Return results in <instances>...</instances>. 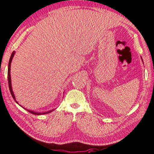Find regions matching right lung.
I'll return each instance as SVG.
<instances>
[{"label":"right lung","mask_w":154,"mask_h":154,"mask_svg":"<svg viewBox=\"0 0 154 154\" xmlns=\"http://www.w3.org/2000/svg\"><path fill=\"white\" fill-rule=\"evenodd\" d=\"M14 54H15V51H13V52L11 54V56H10V60H9V63H8V86H9V89H10V93H11L12 94V98H14V100H15V102L17 103V102L16 101V98H15V96H14V94L13 92V91H12V83H11V76H10V65H11V62H12V58L14 57ZM19 104V103H18ZM25 109H26L27 111H28L29 112H30L32 114H35V115H42V114H46V113H49L52 112V111L54 110V109H52V110H50V111H48V112H42V113H39V112H33V111H31V110H28L26 108H24Z\"/></svg>","instance_id":"1"}]
</instances>
